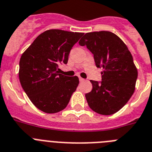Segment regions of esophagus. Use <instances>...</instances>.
Returning <instances> with one entry per match:
<instances>
[{
	"label": "esophagus",
	"mask_w": 152,
	"mask_h": 152,
	"mask_svg": "<svg viewBox=\"0 0 152 152\" xmlns=\"http://www.w3.org/2000/svg\"><path fill=\"white\" fill-rule=\"evenodd\" d=\"M79 80H80V82H83L84 80H84V79H83V78L80 77H80H79Z\"/></svg>",
	"instance_id": "34e87169"
}]
</instances>
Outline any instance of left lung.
<instances>
[{"mask_svg":"<svg viewBox=\"0 0 152 152\" xmlns=\"http://www.w3.org/2000/svg\"><path fill=\"white\" fill-rule=\"evenodd\" d=\"M79 44L93 54L96 67L102 68V81L90 80L92 89L86 94L91 109L113 115L123 107L134 92L138 71L127 46L109 31L87 33Z\"/></svg>","mask_w":152,"mask_h":152,"instance_id":"obj_1","label":"left lung"}]
</instances>
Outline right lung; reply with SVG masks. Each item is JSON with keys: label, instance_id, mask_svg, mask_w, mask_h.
<instances>
[{"label": "right lung", "instance_id": "right-lung-1", "mask_svg": "<svg viewBox=\"0 0 152 152\" xmlns=\"http://www.w3.org/2000/svg\"><path fill=\"white\" fill-rule=\"evenodd\" d=\"M83 33L49 30L39 34L22 54L19 79L32 103L46 113H59L66 107L79 85V78L58 73L66 64L72 47Z\"/></svg>", "mask_w": 152, "mask_h": 152}]
</instances>
